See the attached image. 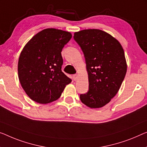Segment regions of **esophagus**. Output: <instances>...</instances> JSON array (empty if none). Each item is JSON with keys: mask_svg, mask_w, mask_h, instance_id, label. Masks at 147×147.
<instances>
[{"mask_svg": "<svg viewBox=\"0 0 147 147\" xmlns=\"http://www.w3.org/2000/svg\"><path fill=\"white\" fill-rule=\"evenodd\" d=\"M73 78L74 80H77V74H74V75L73 76Z\"/></svg>", "mask_w": 147, "mask_h": 147, "instance_id": "obj_1", "label": "esophagus"}]
</instances>
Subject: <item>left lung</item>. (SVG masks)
<instances>
[{
  "mask_svg": "<svg viewBox=\"0 0 147 147\" xmlns=\"http://www.w3.org/2000/svg\"><path fill=\"white\" fill-rule=\"evenodd\" d=\"M86 64L89 89L80 95L81 102L91 108L108 104L119 91L127 72L121 45L102 30L89 29L74 34Z\"/></svg>",
  "mask_w": 147,
  "mask_h": 147,
  "instance_id": "1",
  "label": "left lung"
}]
</instances>
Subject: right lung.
<instances>
[{
	"instance_id": "right-lung-1",
	"label": "right lung",
	"mask_w": 147,
	"mask_h": 147,
	"mask_svg": "<svg viewBox=\"0 0 147 147\" xmlns=\"http://www.w3.org/2000/svg\"><path fill=\"white\" fill-rule=\"evenodd\" d=\"M71 38L70 32L47 28L35 35L23 48L18 65V78L32 100L42 104L55 101L71 82L61 71V51Z\"/></svg>"
}]
</instances>
